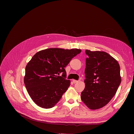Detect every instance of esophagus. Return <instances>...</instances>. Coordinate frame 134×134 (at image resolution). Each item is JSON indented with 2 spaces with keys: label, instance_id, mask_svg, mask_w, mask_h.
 Wrapping results in <instances>:
<instances>
[{
  "label": "esophagus",
  "instance_id": "esophagus-1",
  "mask_svg": "<svg viewBox=\"0 0 134 134\" xmlns=\"http://www.w3.org/2000/svg\"><path fill=\"white\" fill-rule=\"evenodd\" d=\"M78 81H78V80H73V82L74 83H77V82H78Z\"/></svg>",
  "mask_w": 134,
  "mask_h": 134
}]
</instances>
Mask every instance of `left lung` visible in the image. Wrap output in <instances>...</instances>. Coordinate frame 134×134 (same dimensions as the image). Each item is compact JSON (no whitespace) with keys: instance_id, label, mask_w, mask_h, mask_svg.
<instances>
[{"instance_id":"8db88e82","label":"left lung","mask_w":134,"mask_h":134,"mask_svg":"<svg viewBox=\"0 0 134 134\" xmlns=\"http://www.w3.org/2000/svg\"><path fill=\"white\" fill-rule=\"evenodd\" d=\"M85 89L81 99L91 110L105 106L115 95L121 82L120 66L108 53L86 50Z\"/></svg>"}]
</instances>
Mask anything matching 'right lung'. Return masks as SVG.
<instances>
[{
    "instance_id": "obj_1",
    "label": "right lung",
    "mask_w": 134,
    "mask_h": 134,
    "mask_svg": "<svg viewBox=\"0 0 134 134\" xmlns=\"http://www.w3.org/2000/svg\"><path fill=\"white\" fill-rule=\"evenodd\" d=\"M81 52L76 48H48L32 56L26 66L24 82L35 104L44 109L57 104L71 83L65 79V67Z\"/></svg>"
}]
</instances>
